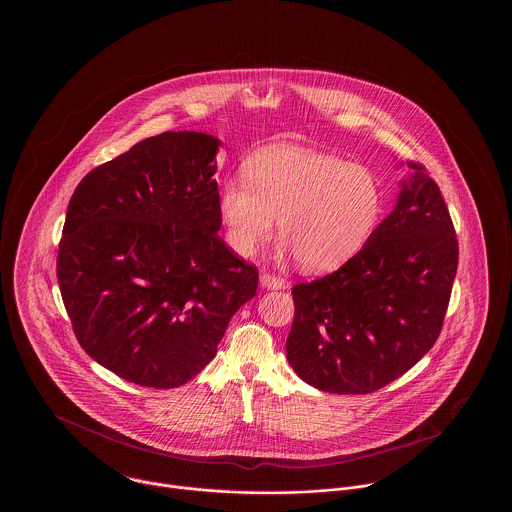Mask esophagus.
Returning a JSON list of instances; mask_svg holds the SVG:
<instances>
[{
  "label": "esophagus",
  "instance_id": "1",
  "mask_svg": "<svg viewBox=\"0 0 512 512\" xmlns=\"http://www.w3.org/2000/svg\"><path fill=\"white\" fill-rule=\"evenodd\" d=\"M259 280H261V286L265 290H284L286 288V282L282 278H278L274 274H268V272H263Z\"/></svg>",
  "mask_w": 512,
  "mask_h": 512
}]
</instances>
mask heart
Masks as SVG:
<instances>
[{
    "mask_svg": "<svg viewBox=\"0 0 512 512\" xmlns=\"http://www.w3.org/2000/svg\"><path fill=\"white\" fill-rule=\"evenodd\" d=\"M245 180L224 182L219 217L230 249L249 257L278 217L284 249L309 272H328L355 257L382 219L384 194L374 172L292 144L255 153Z\"/></svg>",
    "mask_w": 512,
    "mask_h": 512,
    "instance_id": "heart-1",
    "label": "heart"
}]
</instances>
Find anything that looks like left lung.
I'll return each instance as SVG.
<instances>
[{"label": "left lung", "instance_id": "8db88e82", "mask_svg": "<svg viewBox=\"0 0 512 512\" xmlns=\"http://www.w3.org/2000/svg\"><path fill=\"white\" fill-rule=\"evenodd\" d=\"M407 169L393 211L365 247L336 272L292 290L288 363L317 390H380L438 340L459 244L438 184L416 163Z\"/></svg>", "mask_w": 512, "mask_h": 512}]
</instances>
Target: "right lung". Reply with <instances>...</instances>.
Segmentation results:
<instances>
[{
    "label": "right lung",
    "mask_w": 512,
    "mask_h": 512,
    "mask_svg": "<svg viewBox=\"0 0 512 512\" xmlns=\"http://www.w3.org/2000/svg\"><path fill=\"white\" fill-rule=\"evenodd\" d=\"M219 147L163 132L88 172L69 201L57 280L74 336L132 384L192 380L257 292V268L217 234Z\"/></svg>",
    "instance_id": "add662e5"
}]
</instances>
